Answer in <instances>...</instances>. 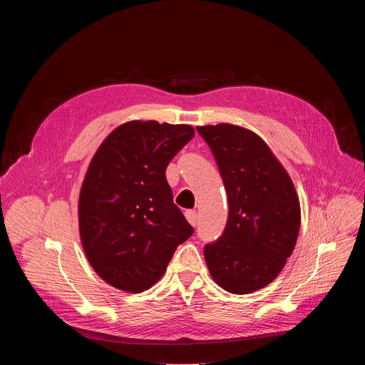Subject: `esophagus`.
I'll return each instance as SVG.
<instances>
[{
  "instance_id": "esophagus-1",
  "label": "esophagus",
  "mask_w": 365,
  "mask_h": 365,
  "mask_svg": "<svg viewBox=\"0 0 365 365\" xmlns=\"http://www.w3.org/2000/svg\"><path fill=\"white\" fill-rule=\"evenodd\" d=\"M185 217H186L187 222H189L192 227H195V225L197 224V215H196L195 211H186V212H185Z\"/></svg>"
}]
</instances>
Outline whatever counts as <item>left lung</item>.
I'll list each match as a JSON object with an SVG mask.
<instances>
[{
	"label": "left lung",
	"instance_id": "8db88e82",
	"mask_svg": "<svg viewBox=\"0 0 365 365\" xmlns=\"http://www.w3.org/2000/svg\"><path fill=\"white\" fill-rule=\"evenodd\" d=\"M218 165L227 197L224 234L203 250L215 283L234 294L270 284L292 255L300 228V202L294 185L254 131L217 124L196 127Z\"/></svg>",
	"mask_w": 365,
	"mask_h": 365
}]
</instances>
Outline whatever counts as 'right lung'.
<instances>
[{
	"mask_svg": "<svg viewBox=\"0 0 365 365\" xmlns=\"http://www.w3.org/2000/svg\"><path fill=\"white\" fill-rule=\"evenodd\" d=\"M193 135L187 124L134 120L95 151L79 193V235L91 267L113 287L150 289L193 234L166 180L170 160Z\"/></svg>",
	"mask_w": 365,
	"mask_h": 365,
	"instance_id": "obj_1",
	"label": "right lung"
}]
</instances>
